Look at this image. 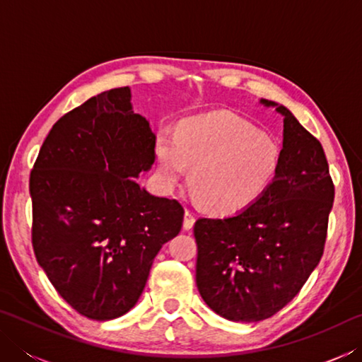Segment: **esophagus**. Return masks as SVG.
Instances as JSON below:
<instances>
[{
    "label": "esophagus",
    "instance_id": "esophagus-1",
    "mask_svg": "<svg viewBox=\"0 0 362 362\" xmlns=\"http://www.w3.org/2000/svg\"><path fill=\"white\" fill-rule=\"evenodd\" d=\"M193 225H194V214L185 211V217H183V228L188 231L193 228Z\"/></svg>",
    "mask_w": 362,
    "mask_h": 362
}]
</instances>
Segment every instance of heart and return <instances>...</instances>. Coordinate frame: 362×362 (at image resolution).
I'll list each match as a JSON object with an SVG mask.
<instances>
[{"mask_svg":"<svg viewBox=\"0 0 362 362\" xmlns=\"http://www.w3.org/2000/svg\"><path fill=\"white\" fill-rule=\"evenodd\" d=\"M279 158L276 140L226 113L196 116L183 122L177 137L161 134L156 140L164 185H179L189 166L196 198L220 214L255 203L276 175Z\"/></svg>","mask_w":362,"mask_h":362,"instance_id":"1","label":"heart"}]
</instances>
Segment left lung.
I'll return each instance as SVG.
<instances>
[{
  "label": "left lung",
  "mask_w": 362,
  "mask_h": 362,
  "mask_svg": "<svg viewBox=\"0 0 362 362\" xmlns=\"http://www.w3.org/2000/svg\"><path fill=\"white\" fill-rule=\"evenodd\" d=\"M284 118L283 148L273 182L255 203L223 218L194 223L196 286L212 311L255 322L278 313L317 267L334 183L320 140L284 105L260 99Z\"/></svg>",
  "instance_id": "1"
}]
</instances>
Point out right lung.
<instances>
[{
  "mask_svg": "<svg viewBox=\"0 0 362 362\" xmlns=\"http://www.w3.org/2000/svg\"><path fill=\"white\" fill-rule=\"evenodd\" d=\"M129 88L90 97L62 116L30 175L33 250L79 315L110 321L134 308L183 207L137 180L155 163L156 136Z\"/></svg>",
  "mask_w": 362,
  "mask_h": 362,
  "instance_id": "obj_1",
  "label": "right lung"
}]
</instances>
